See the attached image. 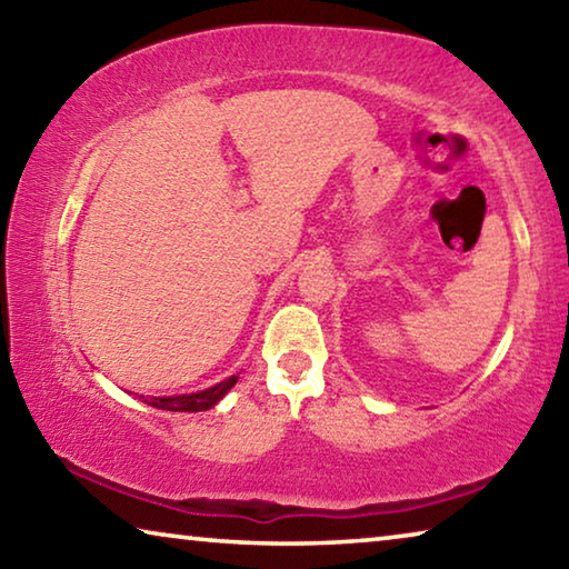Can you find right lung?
Listing matches in <instances>:
<instances>
[{
  "label": "right lung",
  "mask_w": 569,
  "mask_h": 569,
  "mask_svg": "<svg viewBox=\"0 0 569 569\" xmlns=\"http://www.w3.org/2000/svg\"><path fill=\"white\" fill-rule=\"evenodd\" d=\"M238 377H230L226 381L216 383V387H210L206 391H198V393H180V397H140L146 403L162 411H206L210 407H216V403L226 397V393L236 387Z\"/></svg>",
  "instance_id": "1"
}]
</instances>
